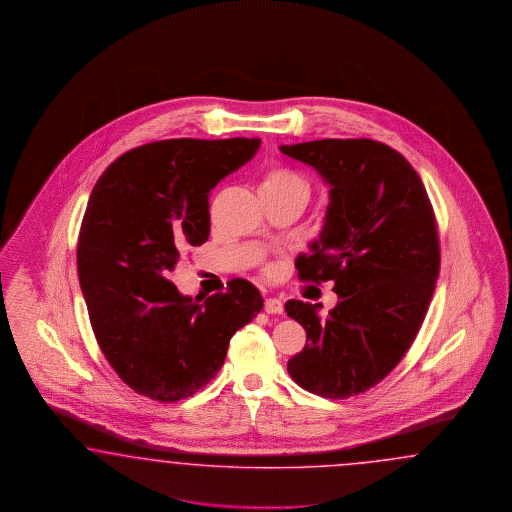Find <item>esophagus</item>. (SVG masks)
<instances>
[{"mask_svg":"<svg viewBox=\"0 0 512 512\" xmlns=\"http://www.w3.org/2000/svg\"><path fill=\"white\" fill-rule=\"evenodd\" d=\"M264 311L266 313H283V302L279 298H266L264 300Z\"/></svg>","mask_w":512,"mask_h":512,"instance_id":"34e87169","label":"esophagus"}]
</instances>
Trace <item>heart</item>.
Returning a JSON list of instances; mask_svg holds the SVG:
<instances>
[{
  "instance_id": "obj_1",
  "label": "heart",
  "mask_w": 512,
  "mask_h": 512,
  "mask_svg": "<svg viewBox=\"0 0 512 512\" xmlns=\"http://www.w3.org/2000/svg\"><path fill=\"white\" fill-rule=\"evenodd\" d=\"M261 187H270V189H295L308 195V186L306 182L295 174V172L285 171V169H272L264 176Z\"/></svg>"
}]
</instances>
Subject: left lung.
Wrapping results in <instances>:
<instances>
[{"instance_id": "8db88e82", "label": "left lung", "mask_w": 512, "mask_h": 512, "mask_svg": "<svg viewBox=\"0 0 512 512\" xmlns=\"http://www.w3.org/2000/svg\"><path fill=\"white\" fill-rule=\"evenodd\" d=\"M328 191L325 225L298 255L302 281H334L336 308L289 300L306 347L287 362L298 387L341 400L375 387L419 334L439 276L434 208L417 171L383 142L325 139L279 146Z\"/></svg>"}]
</instances>
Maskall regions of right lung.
I'll use <instances>...</instances> for the list:
<instances>
[{
    "label": "right lung",
    "mask_w": 512,
    "mask_h": 512,
    "mask_svg": "<svg viewBox=\"0 0 512 512\" xmlns=\"http://www.w3.org/2000/svg\"><path fill=\"white\" fill-rule=\"evenodd\" d=\"M259 146L244 137L150 142L120 155L92 189L78 236L80 289L103 355L142 396L178 402L206 387L234 332L263 310L246 279L204 301L169 279L182 251L210 236L208 193Z\"/></svg>",
    "instance_id": "right-lung-1"
}]
</instances>
